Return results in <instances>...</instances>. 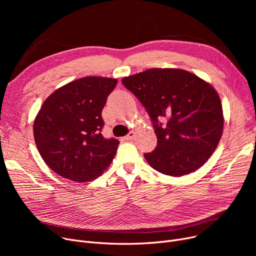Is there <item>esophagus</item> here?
Here are the masks:
<instances>
[{
	"label": "esophagus",
	"instance_id": "esophagus-1",
	"mask_svg": "<svg viewBox=\"0 0 256 256\" xmlns=\"http://www.w3.org/2000/svg\"><path fill=\"white\" fill-rule=\"evenodd\" d=\"M134 137H135V132H130L126 136L124 137V140H132Z\"/></svg>",
	"mask_w": 256,
	"mask_h": 256
}]
</instances>
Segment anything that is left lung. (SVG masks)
<instances>
[{"label": "left lung", "instance_id": "obj_1", "mask_svg": "<svg viewBox=\"0 0 256 256\" xmlns=\"http://www.w3.org/2000/svg\"><path fill=\"white\" fill-rule=\"evenodd\" d=\"M122 84L145 108L158 138L154 150L144 154L147 163L182 176L206 162L224 124L220 98L208 83L186 70L152 68L124 78Z\"/></svg>", "mask_w": 256, "mask_h": 256}]
</instances>
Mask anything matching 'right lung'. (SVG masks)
<instances>
[{
	"label": "right lung",
	"mask_w": 256,
	"mask_h": 256,
	"mask_svg": "<svg viewBox=\"0 0 256 256\" xmlns=\"http://www.w3.org/2000/svg\"><path fill=\"white\" fill-rule=\"evenodd\" d=\"M116 78L86 76L44 100L34 121V139L46 164L78 182L98 178L113 160L119 141L102 135V111Z\"/></svg>",
	"instance_id": "add662e5"
}]
</instances>
